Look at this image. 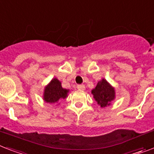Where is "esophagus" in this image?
<instances>
[{
  "label": "esophagus",
  "mask_w": 154,
  "mask_h": 154,
  "mask_svg": "<svg viewBox=\"0 0 154 154\" xmlns=\"http://www.w3.org/2000/svg\"><path fill=\"white\" fill-rule=\"evenodd\" d=\"M77 88L80 91H84V90L85 89V86L84 85H77Z\"/></svg>",
  "instance_id": "1"
}]
</instances>
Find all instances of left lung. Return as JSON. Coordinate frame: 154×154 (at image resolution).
<instances>
[{"mask_svg":"<svg viewBox=\"0 0 154 154\" xmlns=\"http://www.w3.org/2000/svg\"><path fill=\"white\" fill-rule=\"evenodd\" d=\"M92 93L99 105L102 107L110 105L115 99V90L104 79L99 81L96 88L92 90Z\"/></svg>","mask_w":154,"mask_h":154,"instance_id":"left-lung-1","label":"left lung"}]
</instances>
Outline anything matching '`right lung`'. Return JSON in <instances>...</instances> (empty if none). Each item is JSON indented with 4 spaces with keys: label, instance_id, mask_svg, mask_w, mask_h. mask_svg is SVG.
Returning a JSON list of instances; mask_svg holds the SVG:
<instances>
[{
    "label": "right lung",
    "instance_id": "right-lung-1",
    "mask_svg": "<svg viewBox=\"0 0 154 154\" xmlns=\"http://www.w3.org/2000/svg\"><path fill=\"white\" fill-rule=\"evenodd\" d=\"M68 92L69 90L62 88V84L57 78H54L45 88L43 98L47 103H56L60 99L66 98Z\"/></svg>",
    "mask_w": 154,
    "mask_h": 154
}]
</instances>
